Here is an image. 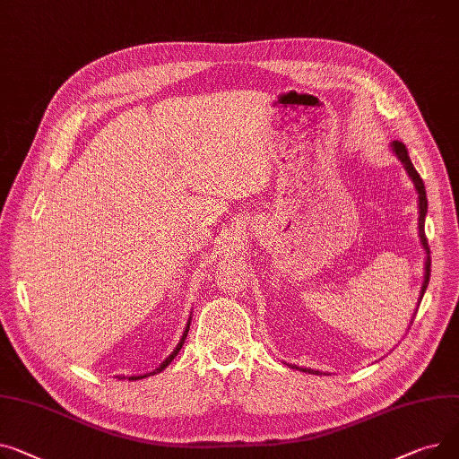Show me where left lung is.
Returning a JSON list of instances; mask_svg holds the SVG:
<instances>
[{
	"instance_id": "obj_1",
	"label": "left lung",
	"mask_w": 459,
	"mask_h": 459,
	"mask_svg": "<svg viewBox=\"0 0 459 459\" xmlns=\"http://www.w3.org/2000/svg\"><path fill=\"white\" fill-rule=\"evenodd\" d=\"M391 150L393 153L396 155V159L402 163L403 170L408 172L410 179L413 181V186L415 191L419 195V237H420V245H422V250L426 254L424 257V281H422V287H420V296H419V304L422 300V296L426 292V287H428V281H429V264H432V261H429V247H428V240H426V233H424V219H426V212H428V200H426V188H424V183L419 176V172L415 170L411 159H410V153H408V148L403 146L402 143L398 141H393L391 143ZM413 322V318H411ZM290 368H296V370H302V372H307V374H320V370H313V368H302V367H296V365H289Z\"/></svg>"
}]
</instances>
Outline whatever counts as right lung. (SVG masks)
<instances>
[{
    "label": "right lung",
    "instance_id": "1",
    "mask_svg": "<svg viewBox=\"0 0 459 459\" xmlns=\"http://www.w3.org/2000/svg\"><path fill=\"white\" fill-rule=\"evenodd\" d=\"M188 328H191V316H188V322H186V326H185V330H183V335H181V339H179V342H178V346L174 348V352L163 361V363H160L153 372H146V374H139V376H120V378L118 380H143V378H148V376H152V374H159L160 370H165L170 363H172V359L178 356V352H179V350H181V346H183V342H185V339H186V333H188Z\"/></svg>",
    "mask_w": 459,
    "mask_h": 459
}]
</instances>
